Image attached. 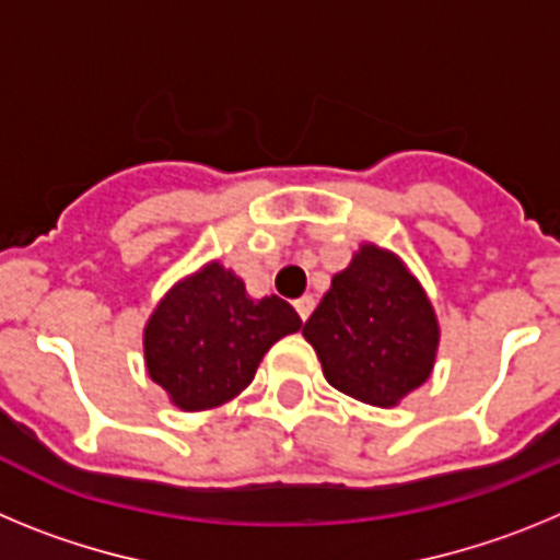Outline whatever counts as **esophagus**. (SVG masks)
Here are the masks:
<instances>
[{
	"instance_id": "obj_1",
	"label": "esophagus",
	"mask_w": 560,
	"mask_h": 560,
	"mask_svg": "<svg viewBox=\"0 0 560 560\" xmlns=\"http://www.w3.org/2000/svg\"><path fill=\"white\" fill-rule=\"evenodd\" d=\"M294 308H296V314H300V319H308L311 316V311H314V296H300V300H296L294 303Z\"/></svg>"
}]
</instances>
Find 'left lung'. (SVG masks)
Returning a JSON list of instances; mask_svg holds the SVG:
<instances>
[{"label": "left lung", "instance_id": "obj_1", "mask_svg": "<svg viewBox=\"0 0 560 560\" xmlns=\"http://www.w3.org/2000/svg\"><path fill=\"white\" fill-rule=\"evenodd\" d=\"M330 387L398 407L432 375L440 325L432 300L395 252L361 244L303 328Z\"/></svg>", "mask_w": 560, "mask_h": 560}]
</instances>
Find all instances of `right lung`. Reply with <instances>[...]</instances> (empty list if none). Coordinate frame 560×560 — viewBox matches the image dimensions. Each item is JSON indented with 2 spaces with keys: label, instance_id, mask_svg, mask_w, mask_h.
Masks as SVG:
<instances>
[{
  "label": "right lung",
  "instance_id": "right-lung-1",
  "mask_svg": "<svg viewBox=\"0 0 560 560\" xmlns=\"http://www.w3.org/2000/svg\"><path fill=\"white\" fill-rule=\"evenodd\" d=\"M300 328L285 300H255L235 271L210 260L173 283L148 316L145 368L182 412L215 409L249 387L275 341Z\"/></svg>",
  "mask_w": 560,
  "mask_h": 560
}]
</instances>
